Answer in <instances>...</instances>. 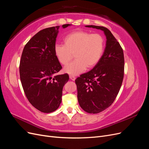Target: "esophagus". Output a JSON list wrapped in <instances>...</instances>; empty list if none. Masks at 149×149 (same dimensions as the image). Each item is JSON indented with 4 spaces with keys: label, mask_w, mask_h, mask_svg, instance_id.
Segmentation results:
<instances>
[{
    "label": "esophagus",
    "mask_w": 149,
    "mask_h": 149,
    "mask_svg": "<svg viewBox=\"0 0 149 149\" xmlns=\"http://www.w3.org/2000/svg\"><path fill=\"white\" fill-rule=\"evenodd\" d=\"M70 78L73 81H74L76 79V77L74 76H73V75H70Z\"/></svg>",
    "instance_id": "obj_1"
}]
</instances>
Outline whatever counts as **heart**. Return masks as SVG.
Returning <instances> with one entry per match:
<instances>
[{"label":"heart","instance_id":"heart-1","mask_svg":"<svg viewBox=\"0 0 149 149\" xmlns=\"http://www.w3.org/2000/svg\"><path fill=\"white\" fill-rule=\"evenodd\" d=\"M104 48V40L98 33L84 31H75L67 35L64 45L56 44L54 53L60 63L66 65L73 58L76 60L66 66L64 71L71 75H77L86 68H92L100 61Z\"/></svg>","mask_w":149,"mask_h":149}]
</instances>
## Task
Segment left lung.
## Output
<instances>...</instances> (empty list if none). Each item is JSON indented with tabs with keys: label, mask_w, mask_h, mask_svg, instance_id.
I'll return each instance as SVG.
<instances>
[{
	"label": "left lung",
	"mask_w": 149,
	"mask_h": 149,
	"mask_svg": "<svg viewBox=\"0 0 149 149\" xmlns=\"http://www.w3.org/2000/svg\"><path fill=\"white\" fill-rule=\"evenodd\" d=\"M100 29L106 37V48L98 63L75 80L80 107L88 113L97 114L109 107L118 96L124 78L123 49L107 28L86 25Z\"/></svg>",
	"instance_id": "1"
}]
</instances>
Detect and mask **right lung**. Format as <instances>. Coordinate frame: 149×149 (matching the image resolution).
Here are the masks:
<instances>
[{"instance_id":"add662e5","label":"right lung","mask_w":149,"mask_h":149,"mask_svg":"<svg viewBox=\"0 0 149 149\" xmlns=\"http://www.w3.org/2000/svg\"><path fill=\"white\" fill-rule=\"evenodd\" d=\"M59 27L47 28L35 34L25 45L20 61V78L25 96L31 105L44 113L59 107L63 88L69 80L67 73L55 75L62 68L54 53Z\"/></svg>"}]
</instances>
